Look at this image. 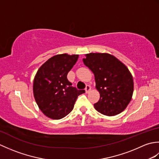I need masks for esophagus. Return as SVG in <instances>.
Here are the masks:
<instances>
[{
    "label": "esophagus",
    "mask_w": 159,
    "mask_h": 159,
    "mask_svg": "<svg viewBox=\"0 0 159 159\" xmlns=\"http://www.w3.org/2000/svg\"><path fill=\"white\" fill-rule=\"evenodd\" d=\"M91 89H92V87H91L90 85H87L86 86V87H85V92H86V93H88L90 92V91H91Z\"/></svg>",
    "instance_id": "1"
}]
</instances>
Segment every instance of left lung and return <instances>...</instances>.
Here are the masks:
<instances>
[{"label": "left lung", "mask_w": 159, "mask_h": 159, "mask_svg": "<svg viewBox=\"0 0 159 159\" xmlns=\"http://www.w3.org/2000/svg\"><path fill=\"white\" fill-rule=\"evenodd\" d=\"M84 64L95 76L100 100L94 107L104 116H113L122 112L132 99L134 83L128 67L116 57L108 53H89Z\"/></svg>", "instance_id": "obj_1"}]
</instances>
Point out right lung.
<instances>
[{
    "instance_id": "add662e5",
    "label": "right lung",
    "mask_w": 159,
    "mask_h": 159,
    "mask_svg": "<svg viewBox=\"0 0 159 159\" xmlns=\"http://www.w3.org/2000/svg\"><path fill=\"white\" fill-rule=\"evenodd\" d=\"M79 55H57L39 67L33 81V94L42 113L52 120H60L74 108L78 96L85 90L73 87L67 75Z\"/></svg>"
}]
</instances>
